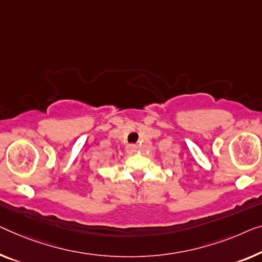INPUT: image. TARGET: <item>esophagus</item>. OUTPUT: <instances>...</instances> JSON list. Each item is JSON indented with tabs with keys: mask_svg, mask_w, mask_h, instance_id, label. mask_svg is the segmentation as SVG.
<instances>
[{
	"mask_svg": "<svg viewBox=\"0 0 262 262\" xmlns=\"http://www.w3.org/2000/svg\"><path fill=\"white\" fill-rule=\"evenodd\" d=\"M126 150H127V153L128 154H135L136 153V150H138V147L135 146V144H128L127 146V148H126Z\"/></svg>",
	"mask_w": 262,
	"mask_h": 262,
	"instance_id": "1",
	"label": "esophagus"
}]
</instances>
